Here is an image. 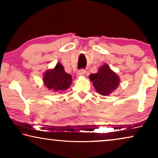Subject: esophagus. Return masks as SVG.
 Segmentation results:
<instances>
[{
	"label": "esophagus",
	"instance_id": "obj_1",
	"mask_svg": "<svg viewBox=\"0 0 158 158\" xmlns=\"http://www.w3.org/2000/svg\"><path fill=\"white\" fill-rule=\"evenodd\" d=\"M85 74V70H81L77 71V77H83Z\"/></svg>",
	"mask_w": 158,
	"mask_h": 158
}]
</instances>
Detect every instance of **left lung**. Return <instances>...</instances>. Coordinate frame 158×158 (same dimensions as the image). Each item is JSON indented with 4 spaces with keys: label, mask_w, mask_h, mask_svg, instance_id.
I'll return each instance as SVG.
<instances>
[{
    "label": "left lung",
    "mask_w": 158,
    "mask_h": 158,
    "mask_svg": "<svg viewBox=\"0 0 158 158\" xmlns=\"http://www.w3.org/2000/svg\"><path fill=\"white\" fill-rule=\"evenodd\" d=\"M96 92L102 96H109L119 85L120 78L115 72L110 68L108 64H103L99 68L98 72L89 75Z\"/></svg>",
    "instance_id": "1"
}]
</instances>
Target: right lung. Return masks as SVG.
<instances>
[{"instance_id":"add662e5","label":"right lung","mask_w":158,"mask_h":158,"mask_svg":"<svg viewBox=\"0 0 158 158\" xmlns=\"http://www.w3.org/2000/svg\"><path fill=\"white\" fill-rule=\"evenodd\" d=\"M43 82L47 89L60 94L70 87L73 79L72 76L64 71L62 64L57 62L55 68L47 70L44 73Z\"/></svg>"}]
</instances>
